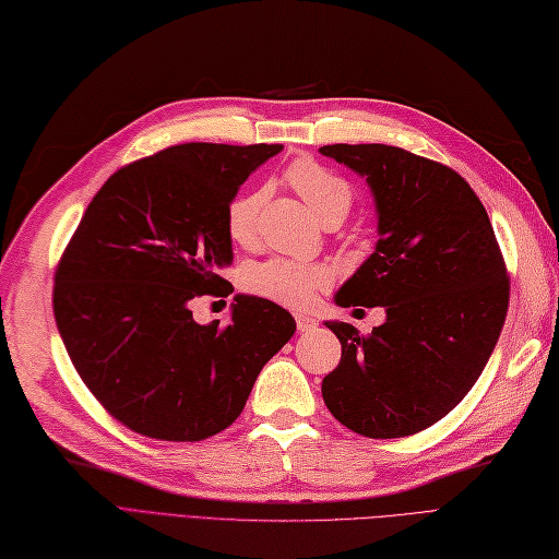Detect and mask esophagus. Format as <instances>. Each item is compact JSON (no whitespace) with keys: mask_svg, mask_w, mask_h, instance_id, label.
<instances>
[{"mask_svg":"<svg viewBox=\"0 0 559 559\" xmlns=\"http://www.w3.org/2000/svg\"><path fill=\"white\" fill-rule=\"evenodd\" d=\"M318 328V320L309 318V316H297V330L299 332H311Z\"/></svg>","mask_w":559,"mask_h":559,"instance_id":"34e87169","label":"esophagus"}]
</instances>
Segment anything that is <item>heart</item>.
<instances>
[{
	"label": "heart",
	"mask_w": 559,
	"mask_h": 559,
	"mask_svg": "<svg viewBox=\"0 0 559 559\" xmlns=\"http://www.w3.org/2000/svg\"><path fill=\"white\" fill-rule=\"evenodd\" d=\"M287 181H290L295 192L322 225H338L346 221L353 206V190L344 178L320 167L313 159H297L287 169ZM264 200L266 190L260 188L237 194L229 202L225 211V229L234 243L250 246L255 241L258 215ZM328 283L330 274L325 266L301 264L281 258L250 264L241 274V285L250 295L287 306V309H304V306H309L316 293L328 287Z\"/></svg>",
	"instance_id": "obj_1"
}]
</instances>
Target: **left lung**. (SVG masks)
I'll return each instance as SVG.
<instances>
[{
  "label": "left lung",
  "instance_id": "8db88e82",
  "mask_svg": "<svg viewBox=\"0 0 559 559\" xmlns=\"http://www.w3.org/2000/svg\"><path fill=\"white\" fill-rule=\"evenodd\" d=\"M320 153L367 178L378 213L376 250L334 301L385 309L369 336L325 322L341 362L322 378V400L357 435L411 437L453 411L488 365L509 311L507 264L457 171L383 143Z\"/></svg>",
  "mask_w": 559,
  "mask_h": 559
}]
</instances>
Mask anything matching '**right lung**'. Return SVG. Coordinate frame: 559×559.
<instances>
[{
	"instance_id": "right-lung-1",
	"label": "right lung",
	"mask_w": 559,
	"mask_h": 559,
	"mask_svg": "<svg viewBox=\"0 0 559 559\" xmlns=\"http://www.w3.org/2000/svg\"><path fill=\"white\" fill-rule=\"evenodd\" d=\"M281 143H181L118 169L56 269L52 313L87 390L136 435L202 441L241 416L262 367L295 334L278 304L237 295L231 322L192 301L227 297L225 211Z\"/></svg>"
}]
</instances>
